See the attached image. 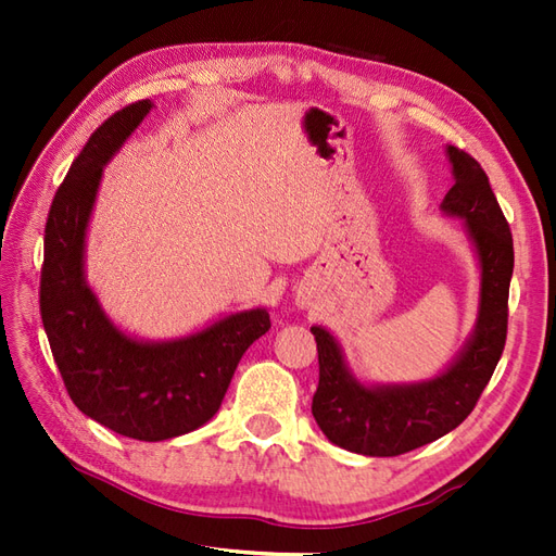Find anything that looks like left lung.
<instances>
[{"mask_svg":"<svg viewBox=\"0 0 556 556\" xmlns=\"http://www.w3.org/2000/svg\"><path fill=\"white\" fill-rule=\"evenodd\" d=\"M454 186L442 212L466 222L480 260V305L473 334L454 363L432 380L413 384H363L325 327H311L317 341L320 382L313 416L332 444L363 456H399L440 440L476 408L506 344L514 239L488 174L454 146L446 148Z\"/></svg>","mask_w":556,"mask_h":556,"instance_id":"1","label":"left lung"}]
</instances>
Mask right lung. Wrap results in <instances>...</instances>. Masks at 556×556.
<instances>
[{"label":"right lung","instance_id":"1","mask_svg":"<svg viewBox=\"0 0 556 556\" xmlns=\"http://www.w3.org/2000/svg\"><path fill=\"white\" fill-rule=\"evenodd\" d=\"M152 110L112 114L71 164L45 227L40 315L71 401L104 428L162 442L205 425L222 406L245 349L269 329L265 308L241 311L172 341L124 334L86 281V229L104 164Z\"/></svg>","mask_w":556,"mask_h":556}]
</instances>
